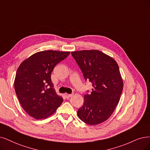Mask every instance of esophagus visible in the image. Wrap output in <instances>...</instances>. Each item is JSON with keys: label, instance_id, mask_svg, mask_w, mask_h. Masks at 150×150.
<instances>
[{"label": "esophagus", "instance_id": "obj_1", "mask_svg": "<svg viewBox=\"0 0 150 150\" xmlns=\"http://www.w3.org/2000/svg\"><path fill=\"white\" fill-rule=\"evenodd\" d=\"M73 95V94H68V93H64V96H65L66 98H69L71 97Z\"/></svg>", "mask_w": 150, "mask_h": 150}]
</instances>
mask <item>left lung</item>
Masks as SVG:
<instances>
[{"mask_svg":"<svg viewBox=\"0 0 150 150\" xmlns=\"http://www.w3.org/2000/svg\"><path fill=\"white\" fill-rule=\"evenodd\" d=\"M71 55L93 87L91 94L84 95L77 116L89 125L102 123L111 116L121 98L123 81L119 66L115 59L98 50L72 52Z\"/></svg>","mask_w":150,"mask_h":150,"instance_id":"1","label":"left lung"}]
</instances>
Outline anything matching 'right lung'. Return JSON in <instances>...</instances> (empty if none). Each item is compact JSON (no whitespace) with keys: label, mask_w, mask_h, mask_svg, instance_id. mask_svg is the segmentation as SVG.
<instances>
[{"label":"right lung","mask_w":150,"mask_h":150,"mask_svg":"<svg viewBox=\"0 0 150 150\" xmlns=\"http://www.w3.org/2000/svg\"><path fill=\"white\" fill-rule=\"evenodd\" d=\"M70 52L45 50L25 59L16 71L14 81L20 103L28 115L35 119H45L54 113L63 99L55 92L51 73Z\"/></svg>","instance_id":"1"}]
</instances>
